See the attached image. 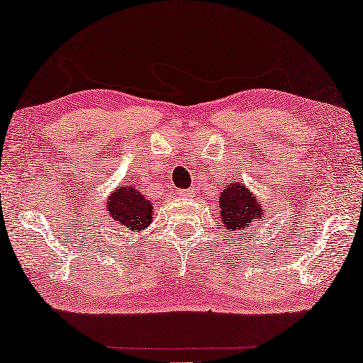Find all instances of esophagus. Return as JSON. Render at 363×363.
<instances>
[{"label": "esophagus", "instance_id": "esophagus-1", "mask_svg": "<svg viewBox=\"0 0 363 363\" xmlns=\"http://www.w3.org/2000/svg\"><path fill=\"white\" fill-rule=\"evenodd\" d=\"M177 194H179V195H189V191H177Z\"/></svg>", "mask_w": 363, "mask_h": 363}]
</instances>
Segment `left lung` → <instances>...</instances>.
<instances>
[{
  "mask_svg": "<svg viewBox=\"0 0 363 363\" xmlns=\"http://www.w3.org/2000/svg\"><path fill=\"white\" fill-rule=\"evenodd\" d=\"M220 216L226 231H240L252 223H262L267 211L242 182H229L220 195Z\"/></svg>",
  "mask_w": 363,
  "mask_h": 363,
  "instance_id": "obj_1",
  "label": "left lung"
}]
</instances>
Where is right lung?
I'll return each instance as SVG.
<instances>
[{
	"mask_svg": "<svg viewBox=\"0 0 363 363\" xmlns=\"http://www.w3.org/2000/svg\"><path fill=\"white\" fill-rule=\"evenodd\" d=\"M108 215L121 226L140 233L152 223L153 205L132 184H121L108 197Z\"/></svg>",
	"mask_w": 363,
	"mask_h": 363,
	"instance_id": "add662e5",
	"label": "right lung"
}]
</instances>
